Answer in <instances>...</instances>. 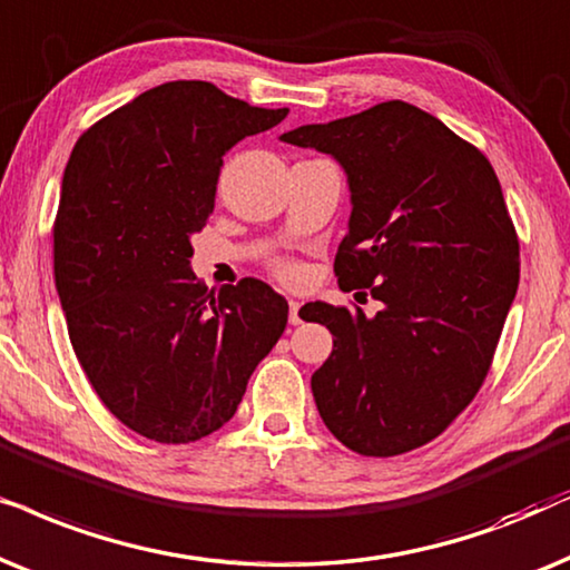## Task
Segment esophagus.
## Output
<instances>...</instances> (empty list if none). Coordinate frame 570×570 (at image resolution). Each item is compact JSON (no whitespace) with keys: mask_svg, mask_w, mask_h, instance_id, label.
Returning <instances> with one entry per match:
<instances>
[{"mask_svg":"<svg viewBox=\"0 0 570 570\" xmlns=\"http://www.w3.org/2000/svg\"><path fill=\"white\" fill-rule=\"evenodd\" d=\"M299 302L297 299H289V323L292 325H299L302 323V313H299Z\"/></svg>","mask_w":570,"mask_h":570,"instance_id":"obj_1","label":"esophagus"}]
</instances>
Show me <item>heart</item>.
<instances>
[{"instance_id":"heart-1","label":"heart","mask_w":570,"mask_h":570,"mask_svg":"<svg viewBox=\"0 0 570 570\" xmlns=\"http://www.w3.org/2000/svg\"><path fill=\"white\" fill-rule=\"evenodd\" d=\"M278 271H281V276H286V278H292V276H294L292 265H278Z\"/></svg>"}]
</instances>
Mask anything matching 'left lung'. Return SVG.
Segmentation results:
<instances>
[{
  "mask_svg": "<svg viewBox=\"0 0 570 570\" xmlns=\"http://www.w3.org/2000/svg\"><path fill=\"white\" fill-rule=\"evenodd\" d=\"M281 140L336 158L352 216L336 253L344 292L381 309L309 302L333 333L313 396L325 428L362 456L438 438L476 396L519 289V239L488 158L404 101L302 125Z\"/></svg>",
  "mask_w": 570,
  "mask_h": 570,
  "instance_id": "left-lung-1",
  "label": "left lung"
}]
</instances>
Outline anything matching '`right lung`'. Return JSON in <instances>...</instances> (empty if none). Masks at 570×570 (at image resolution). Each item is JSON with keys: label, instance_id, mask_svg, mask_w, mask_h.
Instances as JSON below:
<instances>
[{"label": "right lung", "instance_id": "add662e5", "mask_svg": "<svg viewBox=\"0 0 570 570\" xmlns=\"http://www.w3.org/2000/svg\"><path fill=\"white\" fill-rule=\"evenodd\" d=\"M286 114L174 80L75 142L55 222L59 302L98 399L142 438L193 443L229 422L286 328L268 284L208 292L189 268L226 150Z\"/></svg>", "mask_w": 570, "mask_h": 570}]
</instances>
